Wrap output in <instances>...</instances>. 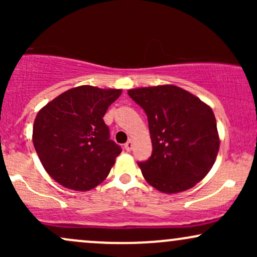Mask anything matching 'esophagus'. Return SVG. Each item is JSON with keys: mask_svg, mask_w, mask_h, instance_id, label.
Segmentation results:
<instances>
[{"mask_svg": "<svg viewBox=\"0 0 257 257\" xmlns=\"http://www.w3.org/2000/svg\"><path fill=\"white\" fill-rule=\"evenodd\" d=\"M124 149H125V151H132V149H133V143H132V140H129L128 143H125V145H124Z\"/></svg>", "mask_w": 257, "mask_h": 257, "instance_id": "obj_1", "label": "esophagus"}]
</instances>
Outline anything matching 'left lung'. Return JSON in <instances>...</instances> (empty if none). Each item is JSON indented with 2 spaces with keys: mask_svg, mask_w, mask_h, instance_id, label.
<instances>
[{
  "mask_svg": "<svg viewBox=\"0 0 257 257\" xmlns=\"http://www.w3.org/2000/svg\"><path fill=\"white\" fill-rule=\"evenodd\" d=\"M128 95L149 120L151 157L138 162L146 181L164 193H178L198 184L219 152L213 110L176 85L138 88L128 90Z\"/></svg>",
  "mask_w": 257,
  "mask_h": 257,
  "instance_id": "left-lung-1",
  "label": "left lung"
}]
</instances>
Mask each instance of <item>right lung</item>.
<instances>
[{"label": "right lung", "instance_id": "add662e5", "mask_svg": "<svg viewBox=\"0 0 257 257\" xmlns=\"http://www.w3.org/2000/svg\"><path fill=\"white\" fill-rule=\"evenodd\" d=\"M120 89L81 85L60 94L37 113L34 146L46 172L64 187L88 191L101 184L122 152L105 124Z\"/></svg>", "mask_w": 257, "mask_h": 257}]
</instances>
